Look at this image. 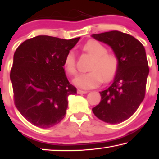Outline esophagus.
Instances as JSON below:
<instances>
[{
    "label": "esophagus",
    "mask_w": 159,
    "mask_h": 159,
    "mask_svg": "<svg viewBox=\"0 0 159 159\" xmlns=\"http://www.w3.org/2000/svg\"><path fill=\"white\" fill-rule=\"evenodd\" d=\"M87 93H88V91H82V90H79V89L77 90L78 94H86Z\"/></svg>",
    "instance_id": "1"
}]
</instances>
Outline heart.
I'll return each mask as SVG.
<instances>
[{
	"label": "heart",
	"mask_w": 159,
	"mask_h": 159,
	"mask_svg": "<svg viewBox=\"0 0 159 159\" xmlns=\"http://www.w3.org/2000/svg\"><path fill=\"white\" fill-rule=\"evenodd\" d=\"M83 51L93 57L89 70L91 71L81 73L73 80V83L81 89H90L98 87L103 81L110 79L116 72L118 60L113 53H107L106 48L100 42L91 40L83 46ZM63 68L68 75L76 74L75 56L72 51H68L63 59Z\"/></svg>",
	"instance_id": "obj_1"
}]
</instances>
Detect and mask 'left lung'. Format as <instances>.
<instances>
[{"instance_id":"8db88e82","label":"left lung","mask_w":159,"mask_h":159,"mask_svg":"<svg viewBox=\"0 0 159 159\" xmlns=\"http://www.w3.org/2000/svg\"><path fill=\"white\" fill-rule=\"evenodd\" d=\"M91 36L111 46L118 60L113 83L100 92L101 102L92 111L104 122L119 124L136 112L145 97L149 73L145 48L134 36L118 30Z\"/></svg>"}]
</instances>
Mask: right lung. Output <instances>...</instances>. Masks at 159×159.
<instances>
[{
	"instance_id": "add662e5",
	"label": "right lung",
	"mask_w": 159,
	"mask_h": 159,
	"mask_svg": "<svg viewBox=\"0 0 159 159\" xmlns=\"http://www.w3.org/2000/svg\"><path fill=\"white\" fill-rule=\"evenodd\" d=\"M79 39L38 35L16 49L10 73L14 103L21 115L35 126L48 129L60 123L68 108V96L76 94L63 62Z\"/></svg>"
}]
</instances>
